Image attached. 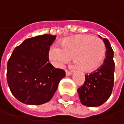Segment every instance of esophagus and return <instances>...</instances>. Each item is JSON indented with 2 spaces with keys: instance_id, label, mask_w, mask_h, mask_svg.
I'll return each instance as SVG.
<instances>
[{
  "instance_id": "34e87169",
  "label": "esophagus",
  "mask_w": 124,
  "mask_h": 124,
  "mask_svg": "<svg viewBox=\"0 0 124 124\" xmlns=\"http://www.w3.org/2000/svg\"><path fill=\"white\" fill-rule=\"evenodd\" d=\"M65 71H66V76H69V75H71L72 74V72L69 71V70H65Z\"/></svg>"
}]
</instances>
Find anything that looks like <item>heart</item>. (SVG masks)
Returning <instances> with one entry per match:
<instances>
[{
  "label": "heart",
  "instance_id": "heart-1",
  "mask_svg": "<svg viewBox=\"0 0 124 124\" xmlns=\"http://www.w3.org/2000/svg\"><path fill=\"white\" fill-rule=\"evenodd\" d=\"M106 47L101 39L83 34L69 37L62 41L61 48L53 46L49 50V58L58 66L73 58L74 63L80 70L91 72L103 63Z\"/></svg>",
  "mask_w": 124,
  "mask_h": 124
}]
</instances>
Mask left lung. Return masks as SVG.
<instances>
[{"mask_svg":"<svg viewBox=\"0 0 124 124\" xmlns=\"http://www.w3.org/2000/svg\"><path fill=\"white\" fill-rule=\"evenodd\" d=\"M102 40L106 47L103 64L96 71L86 74L84 84L77 89L81 103L87 107H98L104 104L110 98L114 85V53L109 41L105 38Z\"/></svg>","mask_w":124,"mask_h":124,"instance_id":"1","label":"left lung"}]
</instances>
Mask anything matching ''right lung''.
<instances>
[{"mask_svg":"<svg viewBox=\"0 0 124 124\" xmlns=\"http://www.w3.org/2000/svg\"><path fill=\"white\" fill-rule=\"evenodd\" d=\"M56 36L44 34L25 39L14 50L7 64V83L13 96L31 105L48 102L55 94L64 70L49 62L50 45Z\"/></svg>","mask_w":124,"mask_h":124,"instance_id":"1","label":"right lung"}]
</instances>
